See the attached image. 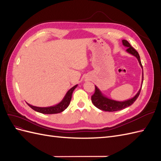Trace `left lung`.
I'll list each match as a JSON object with an SVG mask.
<instances>
[{
    "instance_id": "1",
    "label": "left lung",
    "mask_w": 161,
    "mask_h": 161,
    "mask_svg": "<svg viewBox=\"0 0 161 161\" xmlns=\"http://www.w3.org/2000/svg\"><path fill=\"white\" fill-rule=\"evenodd\" d=\"M122 43L125 47H127L126 52L130 53V54L134 56L136 58H137L141 68L142 69V85L143 68H142V63H141V61H140V56L138 54V53L133 47L131 46L130 43L127 40H123ZM142 85H141L140 89H139L137 93H136V95L134 97H132V98H131L130 99L124 101H115L114 99H111L108 98V97H105L103 93H102L101 91L99 89L98 87L95 85V91L94 92V94L91 96L92 103H93V105L96 107V108H97L101 110L105 111L111 112V111H119L121 109H124L126 108H128V107L132 105L135 102V101L137 99V98L140 95L141 89H142Z\"/></svg>"
}]
</instances>
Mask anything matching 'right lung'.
<instances>
[{
	"label": "right lung",
	"mask_w": 161,
	"mask_h": 161,
	"mask_svg": "<svg viewBox=\"0 0 161 161\" xmlns=\"http://www.w3.org/2000/svg\"><path fill=\"white\" fill-rule=\"evenodd\" d=\"M78 85H76L68 91L66 94L65 95L63 99L59 103L53 106L50 107H47V108H40V107H36L33 106L30 104L27 103V105L30 107L31 109H33L34 111H37L39 113L43 114H58L60 113V112L64 111L68 107H69L70 101L72 99V95L74 90L76 88Z\"/></svg>",
	"instance_id": "1"
}]
</instances>
